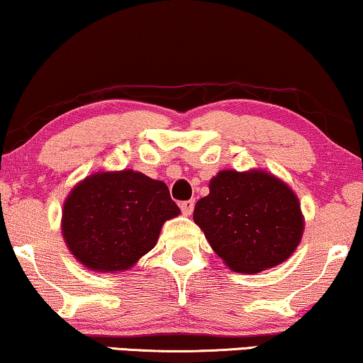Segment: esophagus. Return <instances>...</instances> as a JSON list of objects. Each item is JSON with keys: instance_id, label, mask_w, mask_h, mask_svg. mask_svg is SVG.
<instances>
[{"instance_id": "1", "label": "esophagus", "mask_w": 363, "mask_h": 363, "mask_svg": "<svg viewBox=\"0 0 363 363\" xmlns=\"http://www.w3.org/2000/svg\"><path fill=\"white\" fill-rule=\"evenodd\" d=\"M180 208H182V213L185 216H190L193 213V208H195V201L190 200V201H182L180 203Z\"/></svg>"}]
</instances>
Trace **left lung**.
I'll return each mask as SVG.
<instances>
[{
  "mask_svg": "<svg viewBox=\"0 0 363 363\" xmlns=\"http://www.w3.org/2000/svg\"><path fill=\"white\" fill-rule=\"evenodd\" d=\"M193 220L231 271L250 274L286 261L304 231L296 193L264 170H221Z\"/></svg>",
  "mask_w": 363,
  "mask_h": 363,
  "instance_id": "obj_1",
  "label": "left lung"
}]
</instances>
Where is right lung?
Listing matches in <instances>:
<instances>
[{
	"mask_svg": "<svg viewBox=\"0 0 363 363\" xmlns=\"http://www.w3.org/2000/svg\"><path fill=\"white\" fill-rule=\"evenodd\" d=\"M180 215L168 186L140 172H97L69 193L61 230L91 271H127L153 250L167 220Z\"/></svg>",
	"mask_w": 363,
	"mask_h": 363,
	"instance_id": "add662e5",
	"label": "right lung"
}]
</instances>
